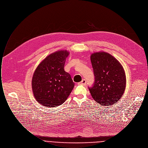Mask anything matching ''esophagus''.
I'll use <instances>...</instances> for the list:
<instances>
[{
	"instance_id": "obj_1",
	"label": "esophagus",
	"mask_w": 148,
	"mask_h": 148,
	"mask_svg": "<svg viewBox=\"0 0 148 148\" xmlns=\"http://www.w3.org/2000/svg\"><path fill=\"white\" fill-rule=\"evenodd\" d=\"M87 83V82L85 79H83L82 80V82H80V83H79V84H82V85H86Z\"/></svg>"
}]
</instances>
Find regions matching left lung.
Listing matches in <instances>:
<instances>
[{
    "mask_svg": "<svg viewBox=\"0 0 148 148\" xmlns=\"http://www.w3.org/2000/svg\"><path fill=\"white\" fill-rule=\"evenodd\" d=\"M95 80L88 87L95 101L104 106L113 105L122 97L126 87V76L119 62L108 53L91 54Z\"/></svg>",
    "mask_w": 148,
    "mask_h": 148,
    "instance_id": "left-lung-1",
    "label": "left lung"
}]
</instances>
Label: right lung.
Returning <instances> with one entry per match:
<instances>
[{"label": "right lung", "mask_w": 148, "mask_h": 148, "mask_svg": "<svg viewBox=\"0 0 148 148\" xmlns=\"http://www.w3.org/2000/svg\"><path fill=\"white\" fill-rule=\"evenodd\" d=\"M66 50H60L47 56L36 68L32 79L35 98L41 105L54 107L62 104L72 92L75 83L64 71Z\"/></svg>", "instance_id": "add662e5"}]
</instances>
